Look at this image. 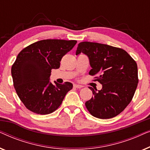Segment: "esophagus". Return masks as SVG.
<instances>
[{
  "instance_id": "obj_1",
  "label": "esophagus",
  "mask_w": 150,
  "mask_h": 150,
  "mask_svg": "<svg viewBox=\"0 0 150 150\" xmlns=\"http://www.w3.org/2000/svg\"><path fill=\"white\" fill-rule=\"evenodd\" d=\"M74 87L79 88V89H81V88L83 87V86L80 85H77V84H74Z\"/></svg>"
}]
</instances>
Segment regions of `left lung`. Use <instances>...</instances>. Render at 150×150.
Wrapping results in <instances>:
<instances>
[{"label": "left lung", "instance_id": "left-lung-1", "mask_svg": "<svg viewBox=\"0 0 150 150\" xmlns=\"http://www.w3.org/2000/svg\"><path fill=\"white\" fill-rule=\"evenodd\" d=\"M87 55L91 69L98 75L101 90L89 87L93 96L85 102L90 113L100 119L114 117L132 100L138 85L137 63L123 49L99 43L83 42L78 46L76 55Z\"/></svg>", "mask_w": 150, "mask_h": 150}]
</instances>
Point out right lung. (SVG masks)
<instances>
[{"label":"right lung","instance_id":"add662e5","mask_svg":"<svg viewBox=\"0 0 150 150\" xmlns=\"http://www.w3.org/2000/svg\"><path fill=\"white\" fill-rule=\"evenodd\" d=\"M76 40H44L24 48L11 67L13 86L24 106L37 114L54 112L73 85L51 83L52 69L60 67L62 57L74 48Z\"/></svg>","mask_w":150,"mask_h":150}]
</instances>
